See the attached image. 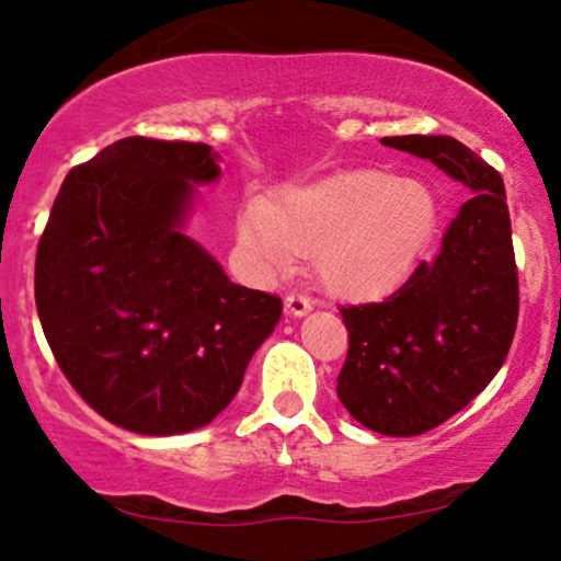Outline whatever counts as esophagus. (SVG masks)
Wrapping results in <instances>:
<instances>
[{
	"label": "esophagus",
	"instance_id": "1",
	"mask_svg": "<svg viewBox=\"0 0 561 561\" xmlns=\"http://www.w3.org/2000/svg\"><path fill=\"white\" fill-rule=\"evenodd\" d=\"M286 309H288L290 317L301 319V317H306V313L313 309V301H311L309 296H304V294H290L286 298Z\"/></svg>",
	"mask_w": 561,
	"mask_h": 561
}]
</instances>
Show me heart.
Listing matches in <instances>:
<instances>
[{
    "label": "heart",
    "mask_w": 561,
    "mask_h": 561,
    "mask_svg": "<svg viewBox=\"0 0 561 561\" xmlns=\"http://www.w3.org/2000/svg\"><path fill=\"white\" fill-rule=\"evenodd\" d=\"M436 221V198L424 183L350 171L286 188L273 202L252 196L237 219V242L257 275L286 273L298 252H311L327 294L370 298L419 263Z\"/></svg>",
    "instance_id": "1"
}]
</instances>
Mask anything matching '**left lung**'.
<instances>
[{"label": "left lung", "mask_w": 561, "mask_h": 561, "mask_svg": "<svg viewBox=\"0 0 561 561\" xmlns=\"http://www.w3.org/2000/svg\"><path fill=\"white\" fill-rule=\"evenodd\" d=\"M459 181L470 198L421 263L380 304L342 311L350 352L336 396L352 419L386 436H419L462 411L508 355L518 321L511 214L495 168L455 137H382Z\"/></svg>", "instance_id": "1"}]
</instances>
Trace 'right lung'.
I'll use <instances>...</instances> for the list:
<instances>
[{
	"label": "right lung",
	"instance_id": "right-lung-1",
	"mask_svg": "<svg viewBox=\"0 0 561 561\" xmlns=\"http://www.w3.org/2000/svg\"><path fill=\"white\" fill-rule=\"evenodd\" d=\"M219 175L209 145L125 137L73 168L53 202L37 317L76 393L127 432L173 436L217 419L283 313L183 232L196 186Z\"/></svg>",
	"mask_w": 561,
	"mask_h": 561
}]
</instances>
